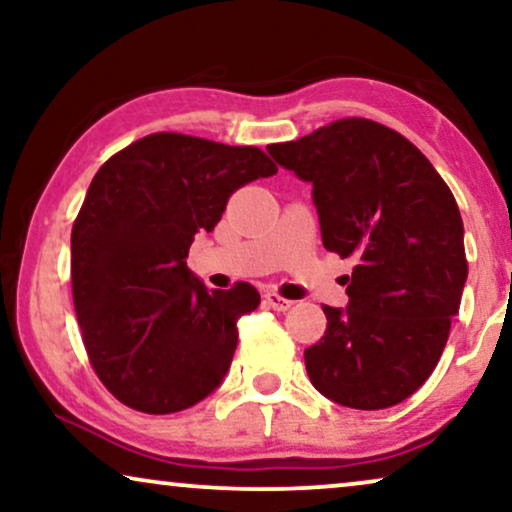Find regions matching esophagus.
Masks as SVG:
<instances>
[{
  "label": "esophagus",
  "mask_w": 512,
  "mask_h": 512,
  "mask_svg": "<svg viewBox=\"0 0 512 512\" xmlns=\"http://www.w3.org/2000/svg\"><path fill=\"white\" fill-rule=\"evenodd\" d=\"M265 303H268V307H272V310H277V312H286L293 307L291 300L277 296V293H272V291L265 293Z\"/></svg>",
  "instance_id": "obj_1"
}]
</instances>
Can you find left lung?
I'll list each match as a JSON object with an SVG mask.
<instances>
[{
	"label": "left lung",
	"instance_id": "obj_1",
	"mask_svg": "<svg viewBox=\"0 0 512 512\" xmlns=\"http://www.w3.org/2000/svg\"><path fill=\"white\" fill-rule=\"evenodd\" d=\"M268 153L312 184L324 247L356 263L347 307L324 305V338L305 349L310 382L345 408L405 401L436 368L464 293L457 200L415 144L366 118Z\"/></svg>",
	"mask_w": 512,
	"mask_h": 512
}]
</instances>
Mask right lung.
<instances>
[{"label":"right lung","mask_w":512,"mask_h":512,"mask_svg":"<svg viewBox=\"0 0 512 512\" xmlns=\"http://www.w3.org/2000/svg\"><path fill=\"white\" fill-rule=\"evenodd\" d=\"M277 167L256 146L156 132L111 156L72 228V293L83 345L118 401L149 415L200 403L226 377L251 284L207 289L188 270L193 237Z\"/></svg>","instance_id":"right-lung-1"}]
</instances>
